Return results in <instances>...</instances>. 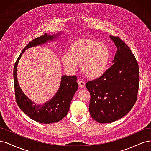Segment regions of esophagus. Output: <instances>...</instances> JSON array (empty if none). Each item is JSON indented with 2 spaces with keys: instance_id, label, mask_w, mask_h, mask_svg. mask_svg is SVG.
Instances as JSON below:
<instances>
[{
  "instance_id": "1",
  "label": "esophagus",
  "mask_w": 151,
  "mask_h": 151,
  "mask_svg": "<svg viewBox=\"0 0 151 151\" xmlns=\"http://www.w3.org/2000/svg\"><path fill=\"white\" fill-rule=\"evenodd\" d=\"M78 85L81 87V88H83V87L85 86V83L84 81H83V80H79Z\"/></svg>"
}]
</instances>
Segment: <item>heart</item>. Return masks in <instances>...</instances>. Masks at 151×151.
<instances>
[{
	"mask_svg": "<svg viewBox=\"0 0 151 151\" xmlns=\"http://www.w3.org/2000/svg\"><path fill=\"white\" fill-rule=\"evenodd\" d=\"M110 51L104 43L92 40H83L73 44L69 53L63 55V65L71 71H76L81 64L84 73L91 78L101 76L107 68Z\"/></svg>",
	"mask_w": 151,
	"mask_h": 151,
	"instance_id": "heart-1",
	"label": "heart"
}]
</instances>
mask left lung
<instances>
[{
  "label": "left lung",
  "mask_w": 151,
  "mask_h": 151,
  "mask_svg": "<svg viewBox=\"0 0 151 151\" xmlns=\"http://www.w3.org/2000/svg\"><path fill=\"white\" fill-rule=\"evenodd\" d=\"M117 47L114 64L98 78L88 81L89 110L99 123H111L127 115L137 101L139 69L129 46L119 37L110 36Z\"/></svg>",
  "instance_id": "obj_1"
}]
</instances>
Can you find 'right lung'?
Returning a JSON list of instances; mask_svg holds the SVG:
<instances>
[{
	"label": "right lung",
	"mask_w": 151,
	"mask_h": 151,
	"mask_svg": "<svg viewBox=\"0 0 151 151\" xmlns=\"http://www.w3.org/2000/svg\"><path fill=\"white\" fill-rule=\"evenodd\" d=\"M54 38V36L47 35L46 33H45L40 37L34 39L27 44L22 51L14 67V90L16 100L19 107L29 117L42 124L57 122L65 117L69 111L71 100L78 87V85L76 82L77 77L76 75L62 76L60 88L55 96L47 103L44 104V105L38 106L34 104L27 98L19 86L17 78V66L19 59L22 53L25 51V50L45 43L47 41L53 40Z\"/></svg>",
	"instance_id": "add662e5"
}]
</instances>
